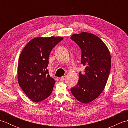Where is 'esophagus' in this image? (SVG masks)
I'll return each mask as SVG.
<instances>
[{
	"label": "esophagus",
	"instance_id": "34e87169",
	"mask_svg": "<svg viewBox=\"0 0 128 128\" xmlns=\"http://www.w3.org/2000/svg\"><path fill=\"white\" fill-rule=\"evenodd\" d=\"M66 76H62L61 78H60V79L62 81H64L65 79H66Z\"/></svg>",
	"mask_w": 128,
	"mask_h": 128
}]
</instances>
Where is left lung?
<instances>
[{"mask_svg": "<svg viewBox=\"0 0 128 128\" xmlns=\"http://www.w3.org/2000/svg\"><path fill=\"white\" fill-rule=\"evenodd\" d=\"M81 50V63L85 66V72H80L77 85L71 92L82 103L91 102L104 90L109 76L111 58L107 46L98 37L82 32L70 37Z\"/></svg>", "mask_w": 128, "mask_h": 128, "instance_id": "8db88e82", "label": "left lung"}]
</instances>
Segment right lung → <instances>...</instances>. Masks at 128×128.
<instances>
[{
	"label": "right lung",
	"instance_id": "obj_1",
	"mask_svg": "<svg viewBox=\"0 0 128 128\" xmlns=\"http://www.w3.org/2000/svg\"><path fill=\"white\" fill-rule=\"evenodd\" d=\"M62 39L54 36L34 38L21 52L18 62V82L25 94L34 102L44 100L52 94L56 81L47 69L49 56Z\"/></svg>",
	"mask_w": 128,
	"mask_h": 128
}]
</instances>
